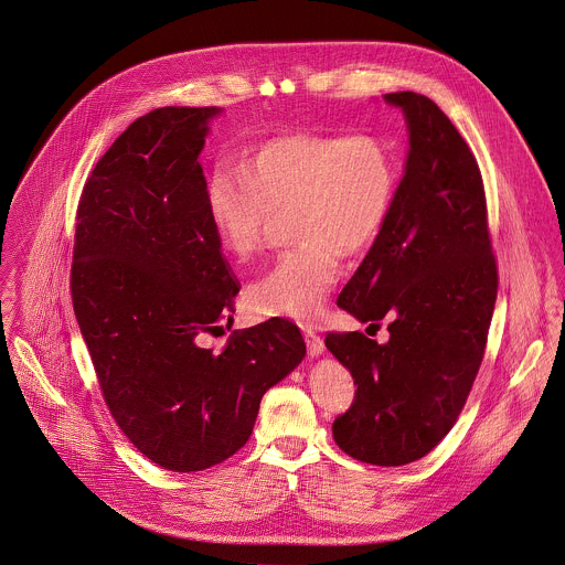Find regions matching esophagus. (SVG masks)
<instances>
[{
    "label": "esophagus",
    "mask_w": 565,
    "mask_h": 565,
    "mask_svg": "<svg viewBox=\"0 0 565 565\" xmlns=\"http://www.w3.org/2000/svg\"><path fill=\"white\" fill-rule=\"evenodd\" d=\"M303 334H306V345H308V354L312 356V359H317V356H321L323 354V350H326V345H323V339L319 337V334H315L310 328H303Z\"/></svg>",
    "instance_id": "obj_1"
}]
</instances>
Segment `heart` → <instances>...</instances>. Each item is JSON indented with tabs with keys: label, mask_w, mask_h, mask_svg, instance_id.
I'll use <instances>...</instances> for the list:
<instances>
[{
	"label": "heart",
	"mask_w": 565,
	"mask_h": 565,
	"mask_svg": "<svg viewBox=\"0 0 565 565\" xmlns=\"http://www.w3.org/2000/svg\"><path fill=\"white\" fill-rule=\"evenodd\" d=\"M396 186L387 147L374 136L286 134L257 147L242 173L217 167L206 182L211 226L228 255L262 250L270 211H288L292 250L253 284L268 317L312 321L341 275V259L365 253L385 226Z\"/></svg>",
	"instance_id": "obj_1"
}]
</instances>
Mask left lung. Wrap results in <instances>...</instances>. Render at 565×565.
<instances>
[{"mask_svg": "<svg viewBox=\"0 0 565 565\" xmlns=\"http://www.w3.org/2000/svg\"><path fill=\"white\" fill-rule=\"evenodd\" d=\"M405 114L409 151L390 215L339 295L361 323L387 319L390 341L330 332L326 348L354 379L334 443L376 467L427 456L456 425L484 359L498 299L487 195L476 156L427 96H383Z\"/></svg>", "mask_w": 565, "mask_h": 565, "instance_id": "left-lung-1", "label": "left lung"}]
</instances>
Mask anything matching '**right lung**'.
Listing matches in <instances>:
<instances>
[{
    "mask_svg": "<svg viewBox=\"0 0 565 565\" xmlns=\"http://www.w3.org/2000/svg\"><path fill=\"white\" fill-rule=\"evenodd\" d=\"M220 107L136 118L87 178L72 255V303L105 403L151 462L204 471L239 451L262 396L306 356L286 319L202 334L233 319L239 286L206 211L200 153Z\"/></svg>",
    "mask_w": 565,
    "mask_h": 565,
    "instance_id": "add662e5",
    "label": "right lung"
}]
</instances>
